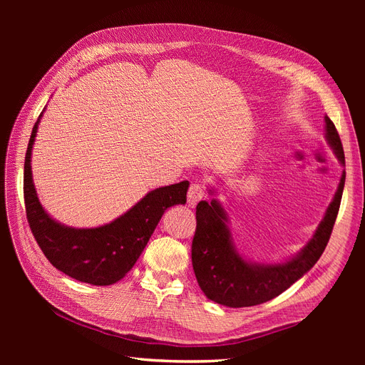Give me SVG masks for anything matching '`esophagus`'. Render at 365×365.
Wrapping results in <instances>:
<instances>
[{
	"mask_svg": "<svg viewBox=\"0 0 365 365\" xmlns=\"http://www.w3.org/2000/svg\"><path fill=\"white\" fill-rule=\"evenodd\" d=\"M204 195L205 194H204L202 186L198 185V183H192V185H190L189 190H187V204L190 207H195L204 198Z\"/></svg>",
	"mask_w": 365,
	"mask_h": 365,
	"instance_id": "34e87169",
	"label": "esophagus"
}]
</instances>
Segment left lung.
Here are the masks:
<instances>
[{"instance_id":"1","label":"left lung","mask_w":365,"mask_h":365,"mask_svg":"<svg viewBox=\"0 0 365 365\" xmlns=\"http://www.w3.org/2000/svg\"><path fill=\"white\" fill-rule=\"evenodd\" d=\"M325 140L341 167L344 153L333 121L325 115ZM346 173L341 178L331 202L325 210L312 238L293 257L277 263H259L245 259L234 242L229 215L216 198L217 189L208 186L212 201L197 205V231L192 241V266L207 299L229 308H247L271 300L292 287L318 262L330 240L339 213Z\"/></svg>"}]
</instances>
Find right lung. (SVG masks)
Instances as JSON below:
<instances>
[{"label":"right lung","instance_id":"add662e5","mask_svg":"<svg viewBox=\"0 0 365 365\" xmlns=\"http://www.w3.org/2000/svg\"><path fill=\"white\" fill-rule=\"evenodd\" d=\"M43 113L32 128L25 157L24 194L31 231L48 262L68 277L93 285L118 282L140 257L165 210L186 204L189 182L153 189L124 215L98 227H72L57 222L38 200L31 168Z\"/></svg>","mask_w":365,"mask_h":365}]
</instances>
